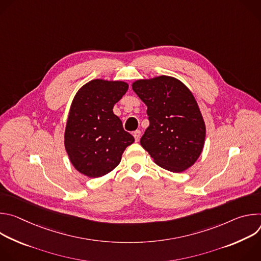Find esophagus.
<instances>
[{
    "mask_svg": "<svg viewBox=\"0 0 261 261\" xmlns=\"http://www.w3.org/2000/svg\"><path fill=\"white\" fill-rule=\"evenodd\" d=\"M140 135H141V132L139 130H136L133 132V136L135 138V141H138L139 138H140Z\"/></svg>",
    "mask_w": 261,
    "mask_h": 261,
    "instance_id": "34e87169",
    "label": "esophagus"
}]
</instances>
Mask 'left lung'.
<instances>
[{"label":"left lung","instance_id":"left-lung-1","mask_svg":"<svg viewBox=\"0 0 261 261\" xmlns=\"http://www.w3.org/2000/svg\"><path fill=\"white\" fill-rule=\"evenodd\" d=\"M132 89L147 106L150 122L141 146L157 165L169 171L192 166L202 152L205 125L190 90L165 75L137 81Z\"/></svg>","mask_w":261,"mask_h":261}]
</instances>
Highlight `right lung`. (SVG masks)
I'll use <instances>...</instances> for the list:
<instances>
[{
    "label": "right lung",
    "instance_id": "obj_1",
    "mask_svg": "<svg viewBox=\"0 0 261 261\" xmlns=\"http://www.w3.org/2000/svg\"><path fill=\"white\" fill-rule=\"evenodd\" d=\"M124 82L94 80L75 95L65 130V147L73 166L90 177H99L121 162L134 137L114 114L115 104L128 91Z\"/></svg>",
    "mask_w": 261,
    "mask_h": 261
}]
</instances>
